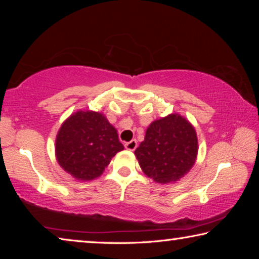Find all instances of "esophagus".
Listing matches in <instances>:
<instances>
[{
    "label": "esophagus",
    "mask_w": 259,
    "mask_h": 259,
    "mask_svg": "<svg viewBox=\"0 0 259 259\" xmlns=\"http://www.w3.org/2000/svg\"><path fill=\"white\" fill-rule=\"evenodd\" d=\"M124 147L126 148L128 151H135L136 148H137V140H131V142H128L124 144Z\"/></svg>",
    "instance_id": "1"
}]
</instances>
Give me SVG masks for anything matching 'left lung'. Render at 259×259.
Listing matches in <instances>:
<instances>
[{"instance_id": "left-lung-1", "label": "left lung", "mask_w": 259, "mask_h": 259, "mask_svg": "<svg viewBox=\"0 0 259 259\" xmlns=\"http://www.w3.org/2000/svg\"><path fill=\"white\" fill-rule=\"evenodd\" d=\"M198 151L194 126L181 114L172 113L148 125L135 155L147 177L155 183L170 184L190 171Z\"/></svg>"}]
</instances>
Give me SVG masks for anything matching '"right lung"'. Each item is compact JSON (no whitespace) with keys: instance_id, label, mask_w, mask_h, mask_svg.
<instances>
[{"instance_id":"add662e5","label":"right lung","mask_w":259,"mask_h":259,"mask_svg":"<svg viewBox=\"0 0 259 259\" xmlns=\"http://www.w3.org/2000/svg\"><path fill=\"white\" fill-rule=\"evenodd\" d=\"M123 148L117 130L103 113L81 109L63 122L55 144L58 164L82 182L98 178Z\"/></svg>"}]
</instances>
